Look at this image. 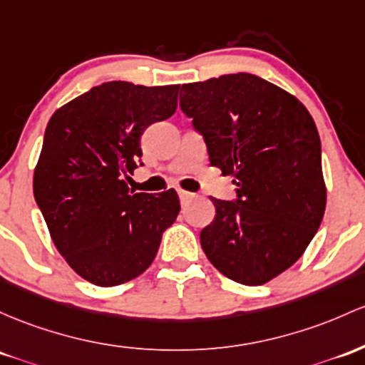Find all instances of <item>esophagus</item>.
Returning <instances> with one entry per match:
<instances>
[{
  "label": "esophagus",
  "mask_w": 365,
  "mask_h": 365,
  "mask_svg": "<svg viewBox=\"0 0 365 365\" xmlns=\"http://www.w3.org/2000/svg\"><path fill=\"white\" fill-rule=\"evenodd\" d=\"M178 195H180V201H182V202L190 201V199L194 197V194H192V192H187V190H182V189L178 190Z\"/></svg>",
  "instance_id": "esophagus-1"
}]
</instances>
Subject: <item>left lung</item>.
Wrapping results in <instances>:
<instances>
[{
	"mask_svg": "<svg viewBox=\"0 0 365 365\" xmlns=\"http://www.w3.org/2000/svg\"><path fill=\"white\" fill-rule=\"evenodd\" d=\"M180 109L202 135L211 166L232 175L235 201L211 197L201 230L207 259L244 286H262L305 253L326 210L317 126L291 93L247 72L182 86Z\"/></svg>",
	"mask_w": 365,
	"mask_h": 365,
	"instance_id": "8db88e82",
	"label": "left lung"
}]
</instances>
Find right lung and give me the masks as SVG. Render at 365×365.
Returning a JSON list of instances; mask_svg holds the SVG:
<instances>
[{
  "label": "right lung",
  "mask_w": 365,
  "mask_h": 365,
  "mask_svg": "<svg viewBox=\"0 0 365 365\" xmlns=\"http://www.w3.org/2000/svg\"><path fill=\"white\" fill-rule=\"evenodd\" d=\"M180 85L110 81L60 107L48 123L34 170V199L69 267L95 286L138 277L180 213L175 189L130 190L140 138L171 118Z\"/></svg>",
  "instance_id": "add662e5"
}]
</instances>
